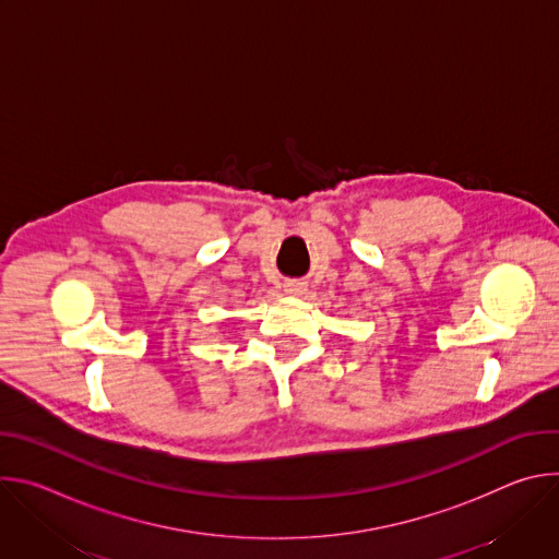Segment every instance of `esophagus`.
Here are the masks:
<instances>
[{"label":"esophagus","instance_id":"obj_1","mask_svg":"<svg viewBox=\"0 0 559 559\" xmlns=\"http://www.w3.org/2000/svg\"><path fill=\"white\" fill-rule=\"evenodd\" d=\"M289 292H298V285H292V287H289Z\"/></svg>","mask_w":559,"mask_h":559}]
</instances>
